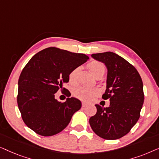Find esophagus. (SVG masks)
Here are the masks:
<instances>
[{"instance_id": "obj_1", "label": "esophagus", "mask_w": 159, "mask_h": 159, "mask_svg": "<svg viewBox=\"0 0 159 159\" xmlns=\"http://www.w3.org/2000/svg\"><path fill=\"white\" fill-rule=\"evenodd\" d=\"M88 106V103H84V102H82V107H85V106Z\"/></svg>"}]
</instances>
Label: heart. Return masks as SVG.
Returning <instances> with one entry per match:
<instances>
[{
    "mask_svg": "<svg viewBox=\"0 0 159 159\" xmlns=\"http://www.w3.org/2000/svg\"><path fill=\"white\" fill-rule=\"evenodd\" d=\"M87 68L90 71V73L95 78H101L106 72V66L103 63L99 61H92L87 65ZM80 69L79 67L73 69L69 73L68 79L69 84L71 85H76L78 83V77H79ZM99 90L96 88H86V87H80L76 88L73 92L74 96L77 98L83 101H90L94 99L98 95Z\"/></svg>",
    "mask_w": 159,
    "mask_h": 159,
    "instance_id": "obj_1",
    "label": "heart"
}]
</instances>
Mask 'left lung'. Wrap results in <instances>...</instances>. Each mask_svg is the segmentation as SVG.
<instances>
[{
    "mask_svg": "<svg viewBox=\"0 0 159 159\" xmlns=\"http://www.w3.org/2000/svg\"><path fill=\"white\" fill-rule=\"evenodd\" d=\"M92 57L107 67V84L102 98L109 99L110 106L96 104V114L89 122L97 135L116 140L129 132L140 118L144 102L142 79L133 65L113 52L94 53Z\"/></svg>",
    "mask_w": 159,
    "mask_h": 159,
    "instance_id": "8db88e82",
    "label": "left lung"
}]
</instances>
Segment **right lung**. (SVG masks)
<instances>
[{
  "label": "right lung",
  "mask_w": 159,
  "mask_h": 159,
  "mask_svg": "<svg viewBox=\"0 0 159 159\" xmlns=\"http://www.w3.org/2000/svg\"><path fill=\"white\" fill-rule=\"evenodd\" d=\"M85 54L71 53L56 47L43 49L32 57L21 71L18 82L17 103L28 127L42 136L61 132L70 122L82 103L75 98L65 102L55 99L58 90L66 96L69 73L88 60Z\"/></svg>",
  "instance_id": "right-lung-1"
}]
</instances>
